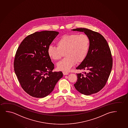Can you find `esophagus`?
<instances>
[{"mask_svg": "<svg viewBox=\"0 0 128 128\" xmlns=\"http://www.w3.org/2000/svg\"><path fill=\"white\" fill-rule=\"evenodd\" d=\"M63 74H64V75H68V73L67 72H63Z\"/></svg>", "mask_w": 128, "mask_h": 128, "instance_id": "esophagus-1", "label": "esophagus"}]
</instances>
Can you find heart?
Masks as SVG:
<instances>
[{
    "mask_svg": "<svg viewBox=\"0 0 128 128\" xmlns=\"http://www.w3.org/2000/svg\"><path fill=\"white\" fill-rule=\"evenodd\" d=\"M56 46H50L47 50L49 58L58 60L65 54L66 58L57 64L60 70L68 72L75 64L84 61L88 52L90 40L86 34H64L58 40Z\"/></svg>",
    "mask_w": 128,
    "mask_h": 128,
    "instance_id": "heart-1",
    "label": "heart"
}]
</instances>
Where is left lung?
Returning <instances> with one entry per match:
<instances>
[{"mask_svg":"<svg viewBox=\"0 0 128 128\" xmlns=\"http://www.w3.org/2000/svg\"><path fill=\"white\" fill-rule=\"evenodd\" d=\"M84 32L90 40L86 57L76 68L86 72L77 74L78 79L74 86L85 95L96 94L106 84L111 72L113 60L108 42L99 33L85 28L72 30Z\"/></svg>","mask_w":128,"mask_h":128,"instance_id":"obj_1","label":"left lung"}]
</instances>
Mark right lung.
I'll return each mask as SVG.
<instances>
[{
    "mask_svg": "<svg viewBox=\"0 0 128 128\" xmlns=\"http://www.w3.org/2000/svg\"><path fill=\"white\" fill-rule=\"evenodd\" d=\"M58 34L53 31L36 32L27 36L16 50L15 73L22 88L33 97L46 96L63 77L61 72H52L54 64L47 53Z\"/></svg>",
    "mask_w": 128,
    "mask_h": 128,
    "instance_id": "obj_1",
    "label": "right lung"
}]
</instances>
